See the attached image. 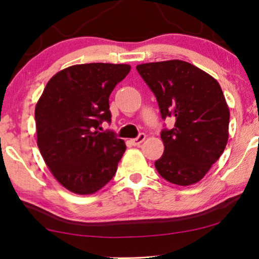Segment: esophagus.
Returning <instances> with one entry per match:
<instances>
[{"instance_id": "1", "label": "esophagus", "mask_w": 259, "mask_h": 259, "mask_svg": "<svg viewBox=\"0 0 259 259\" xmlns=\"http://www.w3.org/2000/svg\"><path fill=\"white\" fill-rule=\"evenodd\" d=\"M146 139V136H145L144 133H141L138 136V138H136V139H132L131 140V144L133 145V146H139V145L143 143V141Z\"/></svg>"}]
</instances>
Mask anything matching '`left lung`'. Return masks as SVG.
<instances>
[{"label": "left lung", "mask_w": 259, "mask_h": 259, "mask_svg": "<svg viewBox=\"0 0 259 259\" xmlns=\"http://www.w3.org/2000/svg\"><path fill=\"white\" fill-rule=\"evenodd\" d=\"M157 98L161 118L175 119L161 131L165 150L154 162L162 178L189 186L204 178L225 150L230 111L218 81L182 60L138 65Z\"/></svg>", "instance_id": "1"}]
</instances>
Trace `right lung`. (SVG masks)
<instances>
[{
    "label": "right lung",
    "mask_w": 259,
    "mask_h": 259,
    "mask_svg": "<svg viewBox=\"0 0 259 259\" xmlns=\"http://www.w3.org/2000/svg\"><path fill=\"white\" fill-rule=\"evenodd\" d=\"M130 65L83 63L56 73L35 107L37 146L54 178L76 194H93L114 177L126 151L112 131L109 95Z\"/></svg>",
    "instance_id": "1"
}]
</instances>
